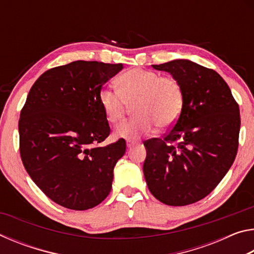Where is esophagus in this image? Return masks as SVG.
<instances>
[{"mask_svg":"<svg viewBox=\"0 0 254 254\" xmlns=\"http://www.w3.org/2000/svg\"><path fill=\"white\" fill-rule=\"evenodd\" d=\"M133 144H134V143H133L132 141H127V148H131Z\"/></svg>","mask_w":254,"mask_h":254,"instance_id":"1","label":"esophagus"}]
</instances>
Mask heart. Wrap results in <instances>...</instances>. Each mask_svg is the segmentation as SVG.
Wrapping results in <instances>:
<instances>
[{"label":"heart","instance_id":"b5f03b06","mask_svg":"<svg viewBox=\"0 0 254 254\" xmlns=\"http://www.w3.org/2000/svg\"><path fill=\"white\" fill-rule=\"evenodd\" d=\"M117 86L118 92L104 87L98 93V104L106 120L111 123L122 121L133 105V114L137 118L119 126L115 136L136 140L151 133L156 126L170 127L182 114L185 94L174 76L133 68L119 76Z\"/></svg>","mask_w":254,"mask_h":254}]
</instances>
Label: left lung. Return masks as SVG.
<instances>
[{"label": "left lung", "instance_id": "left-lung-1", "mask_svg": "<svg viewBox=\"0 0 254 254\" xmlns=\"http://www.w3.org/2000/svg\"><path fill=\"white\" fill-rule=\"evenodd\" d=\"M183 86L182 114L161 137L144 141L143 174L161 203L186 206L203 199L231 168L239 148L240 109L216 71L186 59L152 65Z\"/></svg>", "mask_w": 254, "mask_h": 254}]
</instances>
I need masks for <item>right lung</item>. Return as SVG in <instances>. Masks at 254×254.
Returning a JSON list of instances; mask_svg holds the SVG:
<instances>
[{"mask_svg":"<svg viewBox=\"0 0 254 254\" xmlns=\"http://www.w3.org/2000/svg\"><path fill=\"white\" fill-rule=\"evenodd\" d=\"M122 64L77 60L45 71L19 119L20 156L34 184L64 207L85 210L110 194L126 140L96 147L111 128L98 93Z\"/></svg>","mask_w":254,"mask_h":254,"instance_id":"1","label":"right lung"}]
</instances>
